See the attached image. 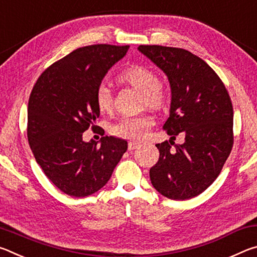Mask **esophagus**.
Returning a JSON list of instances; mask_svg holds the SVG:
<instances>
[{"mask_svg":"<svg viewBox=\"0 0 257 257\" xmlns=\"http://www.w3.org/2000/svg\"><path fill=\"white\" fill-rule=\"evenodd\" d=\"M141 145V143H137V142H129L128 144V150L129 151H134L135 149H137V147Z\"/></svg>","mask_w":257,"mask_h":257,"instance_id":"34e87169","label":"esophagus"}]
</instances>
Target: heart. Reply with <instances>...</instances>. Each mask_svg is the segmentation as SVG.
Segmentation results:
<instances>
[{
    "label": "heart",
    "instance_id": "1",
    "mask_svg": "<svg viewBox=\"0 0 257 257\" xmlns=\"http://www.w3.org/2000/svg\"><path fill=\"white\" fill-rule=\"evenodd\" d=\"M116 79L139 92L143 105L161 107L167 101V85L156 78L155 72L149 67L143 64H132L121 70L116 76ZM95 104L101 113H108L112 110V94L106 86L101 85L97 87L95 92ZM153 125L154 119L151 115L132 116L112 125L111 133L121 138L142 139Z\"/></svg>",
    "mask_w": 257,
    "mask_h": 257
}]
</instances>
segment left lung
<instances>
[{
    "label": "left lung",
    "instance_id": "left-lung-1",
    "mask_svg": "<svg viewBox=\"0 0 257 257\" xmlns=\"http://www.w3.org/2000/svg\"><path fill=\"white\" fill-rule=\"evenodd\" d=\"M138 50L171 86L170 116L163 125L171 138L156 144L160 158L150 169L151 182L170 199L193 198L213 184L232 150L231 99L215 71L189 51L161 45ZM179 133L185 135L184 145L173 142Z\"/></svg>",
    "mask_w": 257,
    "mask_h": 257
}]
</instances>
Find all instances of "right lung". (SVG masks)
<instances>
[{
    "mask_svg": "<svg viewBox=\"0 0 257 257\" xmlns=\"http://www.w3.org/2000/svg\"><path fill=\"white\" fill-rule=\"evenodd\" d=\"M128 45L97 44L72 51L38 77L28 102L27 137L30 149L50 181L72 197L89 196L105 186L128 149L112 136L82 141L96 128L99 111L95 92Z\"/></svg>",
    "mask_w": 257,
    "mask_h": 257,
    "instance_id": "add662e5",
    "label": "right lung"
}]
</instances>
